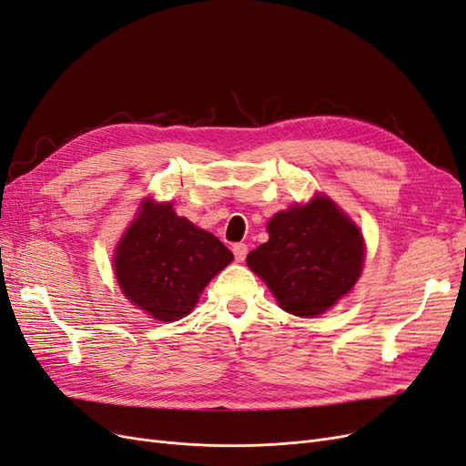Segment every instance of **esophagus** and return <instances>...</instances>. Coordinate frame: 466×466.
<instances>
[{
	"instance_id": "1",
	"label": "esophagus",
	"mask_w": 466,
	"mask_h": 466,
	"mask_svg": "<svg viewBox=\"0 0 466 466\" xmlns=\"http://www.w3.org/2000/svg\"><path fill=\"white\" fill-rule=\"evenodd\" d=\"M232 251H234V259L238 263H242L246 257H248V246L246 244H234L232 246Z\"/></svg>"
}]
</instances>
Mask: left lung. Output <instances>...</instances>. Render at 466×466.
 Returning <instances> with one entry per match:
<instances>
[{"instance_id":"left-lung-1","label":"left lung","mask_w":466,"mask_h":466,"mask_svg":"<svg viewBox=\"0 0 466 466\" xmlns=\"http://www.w3.org/2000/svg\"><path fill=\"white\" fill-rule=\"evenodd\" d=\"M268 242L248 255V267L267 282L284 311L317 317L357 282L363 236L326 198L291 207L268 222Z\"/></svg>"}]
</instances>
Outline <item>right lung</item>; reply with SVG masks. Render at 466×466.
<instances>
[{"instance_id":"obj_1","label":"right lung","mask_w":466,"mask_h":466,"mask_svg":"<svg viewBox=\"0 0 466 466\" xmlns=\"http://www.w3.org/2000/svg\"><path fill=\"white\" fill-rule=\"evenodd\" d=\"M234 259L232 251L199 230L172 205H144L115 253V274L125 296L153 319L186 317L203 288Z\"/></svg>"}]
</instances>
